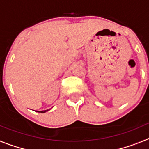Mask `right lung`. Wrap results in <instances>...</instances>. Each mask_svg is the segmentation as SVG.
Segmentation results:
<instances>
[{
	"mask_svg": "<svg viewBox=\"0 0 149 149\" xmlns=\"http://www.w3.org/2000/svg\"><path fill=\"white\" fill-rule=\"evenodd\" d=\"M48 110H42V111H37V112H39V113H45V112H47V111H48Z\"/></svg>",
	"mask_w": 149,
	"mask_h": 149,
	"instance_id": "add662e5",
	"label": "right lung"
}]
</instances>
